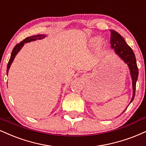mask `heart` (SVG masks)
Wrapping results in <instances>:
<instances>
[{"instance_id": "heart-1", "label": "heart", "mask_w": 146, "mask_h": 146, "mask_svg": "<svg viewBox=\"0 0 146 146\" xmlns=\"http://www.w3.org/2000/svg\"><path fill=\"white\" fill-rule=\"evenodd\" d=\"M99 38H99L98 36H94V37L91 38L90 39V42H91V44H94L99 40ZM103 46H104L103 40L99 41V48H102Z\"/></svg>"}]
</instances>
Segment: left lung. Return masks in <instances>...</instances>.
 Instances as JSON below:
<instances>
[{
  "mask_svg": "<svg viewBox=\"0 0 146 146\" xmlns=\"http://www.w3.org/2000/svg\"><path fill=\"white\" fill-rule=\"evenodd\" d=\"M110 32L111 47L114 48L116 53L118 54L123 59L124 62L127 63L129 66V69H130L131 75L133 80V98L131 101V102H132L135 98V95L136 82L138 78V74H139L135 56V54L132 48L127 44L125 39L120 34H118L114 30H110Z\"/></svg>",
  "mask_w": 146,
  "mask_h": 146,
  "instance_id": "left-lung-1",
  "label": "left lung"
}]
</instances>
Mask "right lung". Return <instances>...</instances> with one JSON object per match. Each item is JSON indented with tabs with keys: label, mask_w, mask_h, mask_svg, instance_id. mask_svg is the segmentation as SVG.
I'll return each mask as SVG.
<instances>
[{
	"label": "right lung",
	"mask_w": 146,
	"mask_h": 146,
	"mask_svg": "<svg viewBox=\"0 0 146 146\" xmlns=\"http://www.w3.org/2000/svg\"><path fill=\"white\" fill-rule=\"evenodd\" d=\"M45 36H46L45 35H36V36H32L27 37L26 38H25L24 40H23L22 41H21V42H20L19 43H18V44H16V45L15 46V47H14L13 49L11 55L10 59H9V61L8 64H7V74H8L9 69V68H10V66H11V63L13 62V61L14 58H15L16 54H17L18 52H19V50L21 49V48L22 47L24 43L29 42H31V41H34V40H39V39L44 38L45 37Z\"/></svg>",
	"instance_id": "obj_1"
}]
</instances>
